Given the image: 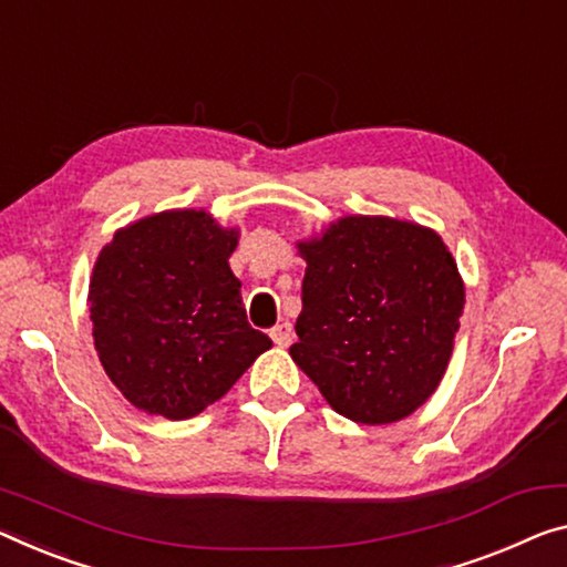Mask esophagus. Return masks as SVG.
<instances>
[{
    "instance_id": "esophagus-1",
    "label": "esophagus",
    "mask_w": 567,
    "mask_h": 567,
    "mask_svg": "<svg viewBox=\"0 0 567 567\" xmlns=\"http://www.w3.org/2000/svg\"><path fill=\"white\" fill-rule=\"evenodd\" d=\"M271 339L278 347H289L293 342V327L289 321H281V324H276L271 329Z\"/></svg>"
}]
</instances>
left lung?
<instances>
[{"instance_id": "obj_1", "label": "left lung", "mask_w": 567, "mask_h": 567, "mask_svg": "<svg viewBox=\"0 0 567 567\" xmlns=\"http://www.w3.org/2000/svg\"><path fill=\"white\" fill-rule=\"evenodd\" d=\"M293 362L339 415L403 421L439 388L454 352L464 281L439 233L382 215H347L301 240Z\"/></svg>"}]
</instances>
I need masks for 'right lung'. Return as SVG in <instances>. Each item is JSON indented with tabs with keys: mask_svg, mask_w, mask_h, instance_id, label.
<instances>
[{
	"mask_svg": "<svg viewBox=\"0 0 567 567\" xmlns=\"http://www.w3.org/2000/svg\"><path fill=\"white\" fill-rule=\"evenodd\" d=\"M235 246L238 230L205 210L142 217L103 246L89 291L93 344L138 411L203 413L274 344L248 324Z\"/></svg>",
	"mask_w": 567,
	"mask_h": 567,
	"instance_id": "right-lung-1",
	"label": "right lung"
}]
</instances>
